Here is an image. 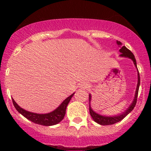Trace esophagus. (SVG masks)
<instances>
[{
	"instance_id": "esophagus-1",
	"label": "esophagus",
	"mask_w": 151,
	"mask_h": 151,
	"mask_svg": "<svg viewBox=\"0 0 151 151\" xmlns=\"http://www.w3.org/2000/svg\"><path fill=\"white\" fill-rule=\"evenodd\" d=\"M83 88H88V87H89V86H88V85H87V84H83Z\"/></svg>"
}]
</instances>
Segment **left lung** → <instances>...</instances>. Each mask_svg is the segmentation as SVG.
I'll use <instances>...</instances> for the list:
<instances>
[{"label":"left lung","mask_w":151,"mask_h":151,"mask_svg":"<svg viewBox=\"0 0 151 151\" xmlns=\"http://www.w3.org/2000/svg\"><path fill=\"white\" fill-rule=\"evenodd\" d=\"M117 44H118V45H121V43L120 42H117ZM119 51L120 52H121V57H126V58H129L132 59V60H133L134 66H136L137 68V67L136 59H135L134 55L133 53H132L129 49L126 48L125 46H123L121 47V49H120ZM137 72H138L137 73L138 82H137V86L136 92H135L134 99L133 101H132V103L131 104L130 106H129V108H128L124 112L120 114V115H115V116H104V115H99V114L94 112L91 106V95L90 94L89 95V111H90V114H91V117H92V118L93 119V121H95V122H96L97 123H99V124L100 125H103V126H107V125L114 124V123H116L119 122V121H121V120H123V118L128 115V114L130 113V112L133 110L135 105L137 104L138 91H139V84H140V77H139V71H138V69H137Z\"/></svg>","instance_id":"obj_1"}]
</instances>
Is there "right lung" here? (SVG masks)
Returning a JSON list of instances; mask_svg holds the SVG:
<instances>
[{"mask_svg":"<svg viewBox=\"0 0 151 151\" xmlns=\"http://www.w3.org/2000/svg\"><path fill=\"white\" fill-rule=\"evenodd\" d=\"M74 93H72L70 96L66 98L57 109H55L52 112L46 114H37L26 111L25 109L21 108L19 105L15 102L13 99H12V102H13L14 106L16 108L17 110L21 115H23L25 118L28 119L29 121L36 123V124L42 125V126H53V125L58 124V123H60L63 119L65 114H66L67 105L68 104L71 97L74 96Z\"/></svg>","mask_w":151,"mask_h":151,"instance_id":"right-lung-1","label":"right lung"}]
</instances>
